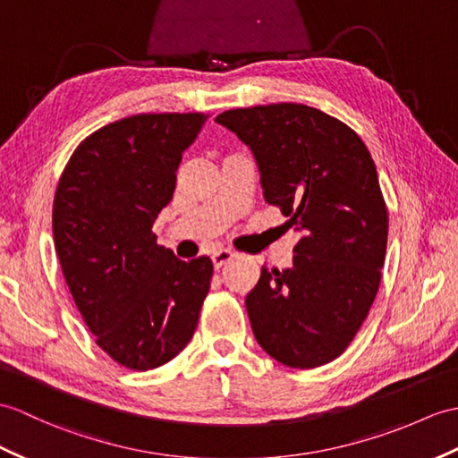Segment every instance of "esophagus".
Instances as JSON below:
<instances>
[{
    "label": "esophagus",
    "mask_w": 458,
    "mask_h": 458,
    "mask_svg": "<svg viewBox=\"0 0 458 458\" xmlns=\"http://www.w3.org/2000/svg\"><path fill=\"white\" fill-rule=\"evenodd\" d=\"M233 258H236V253H233V251H230V250H218V251L212 253V263H215L216 269H220L222 265H226Z\"/></svg>",
    "instance_id": "1"
}]
</instances>
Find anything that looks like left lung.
<instances>
[{"mask_svg": "<svg viewBox=\"0 0 458 458\" xmlns=\"http://www.w3.org/2000/svg\"><path fill=\"white\" fill-rule=\"evenodd\" d=\"M216 123L258 159L263 195L299 232L291 269H261L246 308L263 351L293 369L337 359L375 302L388 208L370 152L335 116L301 103L230 109Z\"/></svg>", "mask_w": 458, "mask_h": 458, "instance_id": "1", "label": "left lung"}]
</instances>
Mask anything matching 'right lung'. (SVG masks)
<instances>
[{
  "label": "right lung",
  "mask_w": 458,
  "mask_h": 458,
  "mask_svg": "<svg viewBox=\"0 0 458 458\" xmlns=\"http://www.w3.org/2000/svg\"><path fill=\"white\" fill-rule=\"evenodd\" d=\"M208 114L144 113L95 131L60 175L52 232L85 326L114 363L165 365L195 334L212 261L157 246L154 222Z\"/></svg>",
  "instance_id": "add662e5"
}]
</instances>
